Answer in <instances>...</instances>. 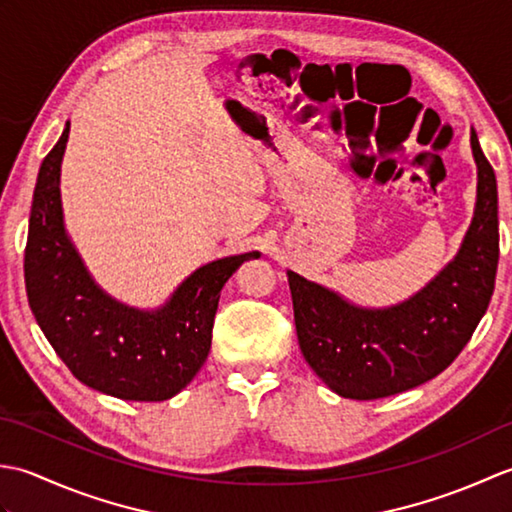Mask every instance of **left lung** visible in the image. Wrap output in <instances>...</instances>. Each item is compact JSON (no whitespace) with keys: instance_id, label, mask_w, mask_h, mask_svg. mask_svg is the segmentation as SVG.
<instances>
[{"instance_id":"obj_1","label":"left lung","mask_w":512,"mask_h":512,"mask_svg":"<svg viewBox=\"0 0 512 512\" xmlns=\"http://www.w3.org/2000/svg\"><path fill=\"white\" fill-rule=\"evenodd\" d=\"M477 198L469 231L451 262L407 301L363 308L288 270L301 354L334 394L376 400L444 372L493 297L499 262L497 180L471 132Z\"/></svg>"}]
</instances>
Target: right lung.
<instances>
[{
  "instance_id": "obj_1",
  "label": "right lung",
  "mask_w": 512,
  "mask_h": 512,
  "mask_svg": "<svg viewBox=\"0 0 512 512\" xmlns=\"http://www.w3.org/2000/svg\"><path fill=\"white\" fill-rule=\"evenodd\" d=\"M70 123L43 158L32 195L24 275L30 310L70 372L121 400L173 398L211 350L220 292L257 250L200 266L156 310H138L96 284L65 231L61 162Z\"/></svg>"
}]
</instances>
